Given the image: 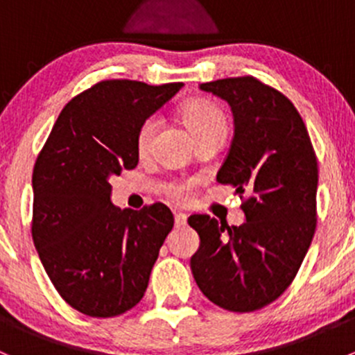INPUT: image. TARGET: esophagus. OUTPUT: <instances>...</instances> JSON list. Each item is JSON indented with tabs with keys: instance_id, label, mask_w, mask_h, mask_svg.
<instances>
[{
	"instance_id": "1",
	"label": "esophagus",
	"mask_w": 355,
	"mask_h": 355,
	"mask_svg": "<svg viewBox=\"0 0 355 355\" xmlns=\"http://www.w3.org/2000/svg\"><path fill=\"white\" fill-rule=\"evenodd\" d=\"M187 225V214L185 213H175V227L180 228Z\"/></svg>"
}]
</instances>
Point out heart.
I'll return each mask as SVG.
<instances>
[{"label": "heart", "instance_id": "obj_1", "mask_svg": "<svg viewBox=\"0 0 355 355\" xmlns=\"http://www.w3.org/2000/svg\"><path fill=\"white\" fill-rule=\"evenodd\" d=\"M180 118L194 141L198 142L206 137H221L225 139L228 134V121L223 110L211 99H192L180 108ZM159 127V116L151 114L146 118L135 134V149L141 156H146L153 148L155 135ZM196 187L194 178H184V180L171 182L166 187V194L175 202H185Z\"/></svg>", "mask_w": 355, "mask_h": 355}]
</instances>
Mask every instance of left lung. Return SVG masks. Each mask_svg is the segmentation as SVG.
<instances>
[{
	"mask_svg": "<svg viewBox=\"0 0 355 355\" xmlns=\"http://www.w3.org/2000/svg\"><path fill=\"white\" fill-rule=\"evenodd\" d=\"M234 113V141L216 180L244 199L245 221L228 227L209 214L189 225L200 245L191 270L200 292L234 313L277 300L295 278L316 230L318 161L299 111L254 77L206 82Z\"/></svg>",
	"mask_w": 355,
	"mask_h": 355,
	"instance_id": "8db88e82",
	"label": "left lung"
}]
</instances>
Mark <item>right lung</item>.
<instances>
[{
  "instance_id": "obj_1",
  "label": "right lung",
  "mask_w": 355,
  "mask_h": 355,
  "mask_svg": "<svg viewBox=\"0 0 355 355\" xmlns=\"http://www.w3.org/2000/svg\"><path fill=\"white\" fill-rule=\"evenodd\" d=\"M184 84L103 80L62 110L32 173V239L67 304L92 318L127 313L144 297L173 214L111 204L110 178L139 163L142 121Z\"/></svg>"
}]
</instances>
